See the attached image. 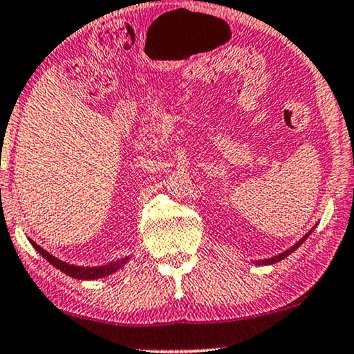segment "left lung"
I'll return each instance as SVG.
<instances>
[{"label": "left lung", "instance_id": "left-lung-1", "mask_svg": "<svg viewBox=\"0 0 354 354\" xmlns=\"http://www.w3.org/2000/svg\"><path fill=\"white\" fill-rule=\"evenodd\" d=\"M309 234H310V233H308V234H306V236H304V238H301V239H299V241L295 244V246H291V248L288 249V251L281 252V254H279V256H275V257H272V259H266V261H257L256 263H257V266H270V263L280 262V261H281V259H285L286 256H290V254H291V252H295V251H296V249H298V248L301 246V244H303V243L306 241V238H308V236H309Z\"/></svg>", "mask_w": 354, "mask_h": 354}]
</instances>
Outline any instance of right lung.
<instances>
[{
	"label": "right lung",
	"instance_id": "1",
	"mask_svg": "<svg viewBox=\"0 0 354 354\" xmlns=\"http://www.w3.org/2000/svg\"><path fill=\"white\" fill-rule=\"evenodd\" d=\"M32 246H34L37 251H39L41 256H44L46 261H48L51 266L59 268L61 272H64L66 275L73 277V279H77V280H95V279H102V277H106L110 275V273L116 272L118 268H121L124 266L126 262L129 261V257H124V259H118V261L108 263V266H102V267H77V266H69V263H66L63 261H59V259H56L51 256L50 252H46L45 249H41L39 244H35L34 241H30Z\"/></svg>",
	"mask_w": 354,
	"mask_h": 354
}]
</instances>
